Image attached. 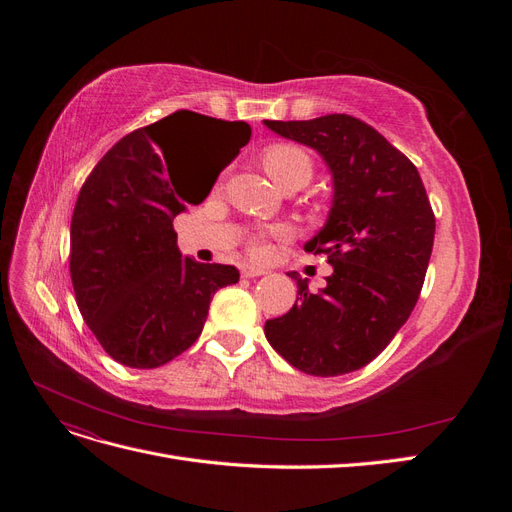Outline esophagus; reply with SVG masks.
<instances>
[{
	"label": "esophagus",
	"instance_id": "1",
	"mask_svg": "<svg viewBox=\"0 0 512 512\" xmlns=\"http://www.w3.org/2000/svg\"><path fill=\"white\" fill-rule=\"evenodd\" d=\"M267 271L262 267H252V265H243L241 267V275L243 277H258V275H265Z\"/></svg>",
	"mask_w": 512,
	"mask_h": 512
}]
</instances>
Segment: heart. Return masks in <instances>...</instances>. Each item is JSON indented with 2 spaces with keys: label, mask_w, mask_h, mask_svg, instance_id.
Instances as JSON below:
<instances>
[{
  "label": "heart",
  "mask_w": 512,
  "mask_h": 512,
  "mask_svg": "<svg viewBox=\"0 0 512 512\" xmlns=\"http://www.w3.org/2000/svg\"><path fill=\"white\" fill-rule=\"evenodd\" d=\"M262 164H265L267 173L277 185H280V188H290V185H299V188H303V185L312 179V173H314V164H312V158H309V153L294 143L269 145L265 153H262ZM267 235L282 237L286 235V230L271 228ZM250 252L256 258L267 256L269 247H267L265 235H256L250 239Z\"/></svg>",
  "instance_id": "1"
}]
</instances>
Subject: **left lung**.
<instances>
[{
    "label": "left lung",
    "instance_id": "obj_1",
    "mask_svg": "<svg viewBox=\"0 0 512 512\" xmlns=\"http://www.w3.org/2000/svg\"><path fill=\"white\" fill-rule=\"evenodd\" d=\"M284 138L314 147L333 175V207L307 252L327 254L333 275L312 292L299 273L290 312L265 335L309 376L350 374L391 344L421 294L436 215L416 166L369 123L352 115L265 121Z\"/></svg>",
    "mask_w": 512,
    "mask_h": 512
}]
</instances>
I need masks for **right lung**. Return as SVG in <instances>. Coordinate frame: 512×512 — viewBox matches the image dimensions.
I'll return each mask as SVG.
<instances>
[{
    "label": "right lung",
    "instance_id": "right-lung-1",
    "mask_svg": "<svg viewBox=\"0 0 512 512\" xmlns=\"http://www.w3.org/2000/svg\"><path fill=\"white\" fill-rule=\"evenodd\" d=\"M250 136L245 121L177 111L123 136L85 179L70 224V277L83 320L117 363L173 361L203 331L213 294L239 282L235 267L181 256L173 220L203 203L222 170L192 171L191 153L220 142L228 164Z\"/></svg>",
    "mask_w": 512,
    "mask_h": 512
}]
</instances>
